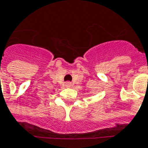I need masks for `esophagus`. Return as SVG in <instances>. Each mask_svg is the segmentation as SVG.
<instances>
[{
    "label": "esophagus",
    "mask_w": 148,
    "mask_h": 148,
    "mask_svg": "<svg viewBox=\"0 0 148 148\" xmlns=\"http://www.w3.org/2000/svg\"><path fill=\"white\" fill-rule=\"evenodd\" d=\"M71 86H72V83H71V82H66V87H70Z\"/></svg>",
    "instance_id": "1"
}]
</instances>
